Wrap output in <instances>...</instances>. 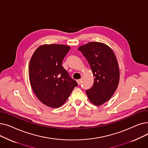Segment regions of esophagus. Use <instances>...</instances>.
<instances>
[{
    "mask_svg": "<svg viewBox=\"0 0 148 148\" xmlns=\"http://www.w3.org/2000/svg\"><path fill=\"white\" fill-rule=\"evenodd\" d=\"M77 83H78V84L79 85V84H80V83H81V80H80V79L77 80Z\"/></svg>",
    "mask_w": 148,
    "mask_h": 148,
    "instance_id": "1",
    "label": "esophagus"
}]
</instances>
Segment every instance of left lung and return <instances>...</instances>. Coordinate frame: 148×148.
<instances>
[{"label":"left lung","mask_w":148,"mask_h":148,"mask_svg":"<svg viewBox=\"0 0 148 148\" xmlns=\"http://www.w3.org/2000/svg\"><path fill=\"white\" fill-rule=\"evenodd\" d=\"M94 75V82L86 92L90 101L101 106L109 100L117 89L120 78L118 62L113 50L99 42H90L80 46Z\"/></svg>","instance_id":"8db88e82"}]
</instances>
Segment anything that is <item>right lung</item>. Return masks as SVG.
Listing matches in <instances>:
<instances>
[{
	"label": "right lung",
	"instance_id": "1",
	"mask_svg": "<svg viewBox=\"0 0 148 148\" xmlns=\"http://www.w3.org/2000/svg\"><path fill=\"white\" fill-rule=\"evenodd\" d=\"M70 49L63 44H44L31 57L29 66L31 88L37 98L48 107L62 106L78 85L62 65Z\"/></svg>",
	"mask_w": 148,
	"mask_h": 148
}]
</instances>
